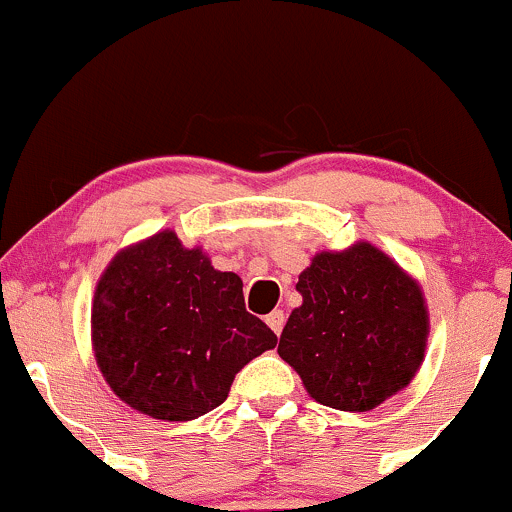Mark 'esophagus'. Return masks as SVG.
<instances>
[{
	"instance_id": "obj_1",
	"label": "esophagus",
	"mask_w": 512,
	"mask_h": 512,
	"mask_svg": "<svg viewBox=\"0 0 512 512\" xmlns=\"http://www.w3.org/2000/svg\"><path fill=\"white\" fill-rule=\"evenodd\" d=\"M266 324H268V327L273 329V332L280 334V329H283V324H285V315H283V310H273L271 315L266 317Z\"/></svg>"
}]
</instances>
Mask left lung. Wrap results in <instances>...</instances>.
Returning a JSON list of instances; mask_svg holds the SVG:
<instances>
[{"label":"left lung","mask_w":512,"mask_h":512,"mask_svg":"<svg viewBox=\"0 0 512 512\" xmlns=\"http://www.w3.org/2000/svg\"><path fill=\"white\" fill-rule=\"evenodd\" d=\"M302 305L280 334L278 354L327 408L366 412L405 388L425 356L420 285L371 244L322 251L300 273Z\"/></svg>","instance_id":"left-lung-1"}]
</instances>
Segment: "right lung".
<instances>
[{
    "mask_svg": "<svg viewBox=\"0 0 512 512\" xmlns=\"http://www.w3.org/2000/svg\"><path fill=\"white\" fill-rule=\"evenodd\" d=\"M244 283L161 232L114 256L92 302V344L109 388L156 420L222 405L236 373L278 344L246 312Z\"/></svg>",
    "mask_w": 512,
    "mask_h": 512,
    "instance_id": "1",
    "label": "right lung"
}]
</instances>
